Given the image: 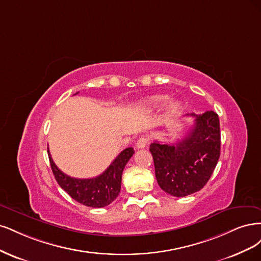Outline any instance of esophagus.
<instances>
[{
  "mask_svg": "<svg viewBox=\"0 0 261 261\" xmlns=\"http://www.w3.org/2000/svg\"><path fill=\"white\" fill-rule=\"evenodd\" d=\"M147 143H148L147 138H145V137H141V138H139V140L137 141V143H136V146H137L138 148H144V147H146Z\"/></svg>",
  "mask_w": 261,
  "mask_h": 261,
  "instance_id": "34e87169",
  "label": "esophagus"
}]
</instances>
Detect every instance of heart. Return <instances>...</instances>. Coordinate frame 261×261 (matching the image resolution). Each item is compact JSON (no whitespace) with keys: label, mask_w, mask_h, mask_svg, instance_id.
I'll use <instances>...</instances> for the list:
<instances>
[{"label":"heart","mask_w":261,"mask_h":261,"mask_svg":"<svg viewBox=\"0 0 261 261\" xmlns=\"http://www.w3.org/2000/svg\"><path fill=\"white\" fill-rule=\"evenodd\" d=\"M168 99V95H154L150 96L147 99L144 100V105L147 108L150 109H156V108H161ZM181 107V104L179 100L176 99H171L167 103V112L169 114H175L179 111Z\"/></svg>","instance_id":"heart-1"}]
</instances>
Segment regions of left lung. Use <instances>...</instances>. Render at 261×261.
<instances>
[{
  "mask_svg": "<svg viewBox=\"0 0 261 261\" xmlns=\"http://www.w3.org/2000/svg\"><path fill=\"white\" fill-rule=\"evenodd\" d=\"M194 117V125L182 140L149 145L157 183L168 194L183 197L203 189L220 157L219 117L208 111Z\"/></svg>",
  "mask_w": 261,
  "mask_h": 261,
  "instance_id": "left-lung-1",
  "label": "left lung"
}]
</instances>
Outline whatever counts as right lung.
<instances>
[{
	"mask_svg": "<svg viewBox=\"0 0 261 261\" xmlns=\"http://www.w3.org/2000/svg\"><path fill=\"white\" fill-rule=\"evenodd\" d=\"M47 154L57 183L71 198L88 207L102 208L113 203L118 196L121 189L122 171L134 150L132 147L123 149L102 174L91 179H77L65 174L54 164L48 148Z\"/></svg>",
	"mask_w": 261,
	"mask_h": 261,
	"instance_id": "obj_1",
	"label": "right lung"
}]
</instances>
